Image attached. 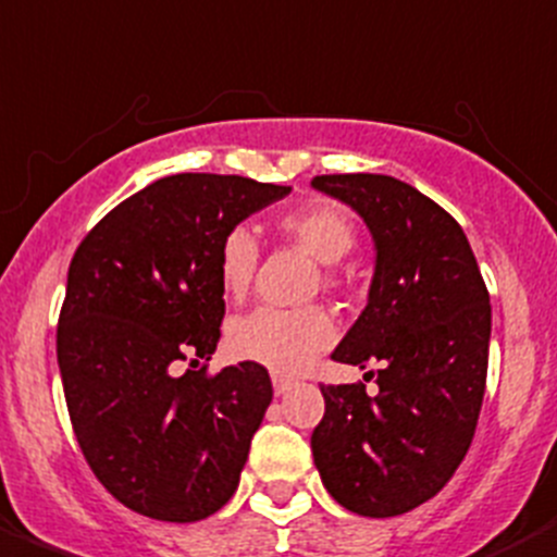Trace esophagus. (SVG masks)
<instances>
[{"label":"esophagus","instance_id":"esophagus-1","mask_svg":"<svg viewBox=\"0 0 557 557\" xmlns=\"http://www.w3.org/2000/svg\"><path fill=\"white\" fill-rule=\"evenodd\" d=\"M273 388H275V394L282 397V394H287L289 388H293V380L284 377V374H273Z\"/></svg>","mask_w":557,"mask_h":557}]
</instances>
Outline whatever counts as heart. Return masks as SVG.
Returning <instances> with one entry per match:
<instances>
[{
	"mask_svg": "<svg viewBox=\"0 0 557 557\" xmlns=\"http://www.w3.org/2000/svg\"><path fill=\"white\" fill-rule=\"evenodd\" d=\"M275 227L284 239L298 245L304 253L321 261L326 284H337L335 264L358 245V225L335 202H310V206L284 211ZM259 268V245L247 227H233L222 236L216 250V273L227 298H242L253 284ZM335 341V321L321 307L304 310H275L259 307L236 318L227 330V344L242 360L268 366L273 372H298L315 355Z\"/></svg>",
	"mask_w": 557,
	"mask_h": 557,
	"instance_id": "b5f03b06",
	"label": "heart"
}]
</instances>
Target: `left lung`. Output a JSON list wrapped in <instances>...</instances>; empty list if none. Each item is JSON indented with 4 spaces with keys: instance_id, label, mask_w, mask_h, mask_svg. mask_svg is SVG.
<instances>
[{
    "instance_id": "1",
    "label": "left lung",
    "mask_w": 557,
    "mask_h": 557,
    "mask_svg": "<svg viewBox=\"0 0 557 557\" xmlns=\"http://www.w3.org/2000/svg\"><path fill=\"white\" fill-rule=\"evenodd\" d=\"M318 191L363 216L377 245L369 304L332 360L377 366L363 383L321 386L312 456L337 505L403 516L462 465L487 383L491 296L459 222L386 174H321Z\"/></svg>"
}]
</instances>
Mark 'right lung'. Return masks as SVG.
<instances>
[{
  "instance_id": "obj_1",
  "label": "right lung",
  "mask_w": 557,
  "mask_h": 557,
  "mask_svg": "<svg viewBox=\"0 0 557 557\" xmlns=\"http://www.w3.org/2000/svg\"><path fill=\"white\" fill-rule=\"evenodd\" d=\"M284 194L171 174L112 208L70 261L55 332L66 411L98 482L140 516L199 521L239 484L273 383L253 360L208 372L225 318L216 250Z\"/></svg>"
}]
</instances>
